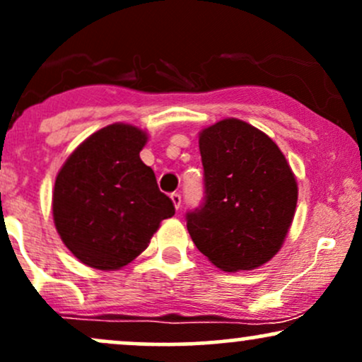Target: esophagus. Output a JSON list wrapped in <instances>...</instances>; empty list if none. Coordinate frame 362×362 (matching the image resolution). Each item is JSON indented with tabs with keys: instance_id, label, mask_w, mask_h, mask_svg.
Listing matches in <instances>:
<instances>
[{
	"instance_id": "34e87169",
	"label": "esophagus",
	"mask_w": 362,
	"mask_h": 362,
	"mask_svg": "<svg viewBox=\"0 0 362 362\" xmlns=\"http://www.w3.org/2000/svg\"><path fill=\"white\" fill-rule=\"evenodd\" d=\"M170 199H172V202H173V206H175V209H177V211L180 209V204H182V195L178 194V192H173L172 195H170Z\"/></svg>"
}]
</instances>
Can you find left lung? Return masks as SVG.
I'll return each instance as SVG.
<instances>
[{
  "label": "left lung",
  "mask_w": 362,
  "mask_h": 362,
  "mask_svg": "<svg viewBox=\"0 0 362 362\" xmlns=\"http://www.w3.org/2000/svg\"><path fill=\"white\" fill-rule=\"evenodd\" d=\"M204 204L187 213L190 238L216 267L252 271L284 243L298 202L293 170L267 134L223 119L199 134Z\"/></svg>",
  "instance_id": "8db88e82"
}]
</instances>
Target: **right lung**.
<instances>
[{
    "label": "right lung",
    "instance_id": "obj_1",
    "mask_svg": "<svg viewBox=\"0 0 362 362\" xmlns=\"http://www.w3.org/2000/svg\"><path fill=\"white\" fill-rule=\"evenodd\" d=\"M146 132L110 124L71 153L56 177L52 216L69 252L88 267L117 271L146 250L163 219L175 214L139 151Z\"/></svg>",
    "mask_w": 362,
    "mask_h": 362
}]
</instances>
